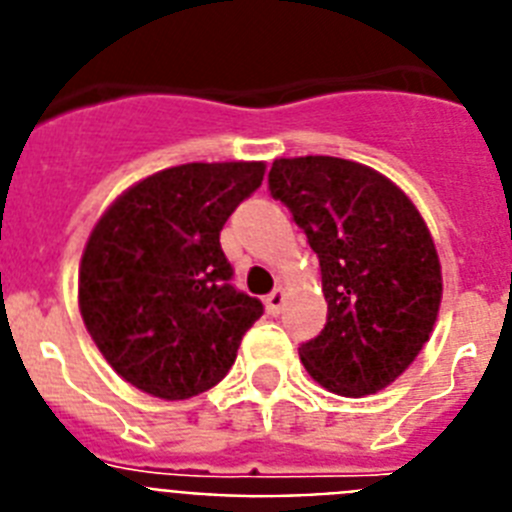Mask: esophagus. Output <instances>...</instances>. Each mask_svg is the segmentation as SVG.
Here are the masks:
<instances>
[{
  "mask_svg": "<svg viewBox=\"0 0 512 512\" xmlns=\"http://www.w3.org/2000/svg\"><path fill=\"white\" fill-rule=\"evenodd\" d=\"M284 300H287V292H284L282 287H277L264 300L266 302V312H269V315H279V312H282V307H284Z\"/></svg>",
  "mask_w": 512,
  "mask_h": 512,
  "instance_id": "obj_1",
  "label": "esophagus"
}]
</instances>
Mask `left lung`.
Masks as SVG:
<instances>
[{
	"label": "left lung",
	"instance_id": "left-lung-1",
	"mask_svg": "<svg viewBox=\"0 0 512 512\" xmlns=\"http://www.w3.org/2000/svg\"><path fill=\"white\" fill-rule=\"evenodd\" d=\"M269 189L320 259L328 323L300 346L307 374L341 397L384 390L420 354L441 307L423 215L395 182L348 158H277Z\"/></svg>",
	"mask_w": 512,
	"mask_h": 512
}]
</instances>
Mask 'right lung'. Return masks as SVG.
I'll return each instance as SVG.
<instances>
[{"instance_id":"1","label":"right lung","mask_w":512,"mask_h":512,"mask_svg":"<svg viewBox=\"0 0 512 512\" xmlns=\"http://www.w3.org/2000/svg\"><path fill=\"white\" fill-rule=\"evenodd\" d=\"M264 161L182 164L135 182L87 238L79 310L125 382L158 400L215 387L264 305L233 289L220 230L264 182Z\"/></svg>"}]
</instances>
